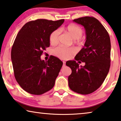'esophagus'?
<instances>
[{"instance_id":"esophagus-1","label":"esophagus","mask_w":121,"mask_h":121,"mask_svg":"<svg viewBox=\"0 0 121 121\" xmlns=\"http://www.w3.org/2000/svg\"><path fill=\"white\" fill-rule=\"evenodd\" d=\"M65 63H66V62L65 61H63V67H64L65 66Z\"/></svg>"}]
</instances>
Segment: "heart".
Segmentation results:
<instances>
[{
	"mask_svg": "<svg viewBox=\"0 0 121 121\" xmlns=\"http://www.w3.org/2000/svg\"><path fill=\"white\" fill-rule=\"evenodd\" d=\"M63 31L74 40L76 44H80L81 43V38L83 34V30L80 26L76 24H70L64 28ZM59 31L58 30H54L51 33L49 36L50 43L52 45H56L59 41ZM53 54L57 57L61 59H68L75 52V49L73 48H66L59 46L53 50Z\"/></svg>",
	"mask_w": 121,
	"mask_h": 121,
	"instance_id": "heart-1",
	"label": "heart"
}]
</instances>
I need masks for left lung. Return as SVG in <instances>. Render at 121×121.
Segmentation results:
<instances>
[{"mask_svg": "<svg viewBox=\"0 0 121 121\" xmlns=\"http://www.w3.org/2000/svg\"><path fill=\"white\" fill-rule=\"evenodd\" d=\"M73 22L82 25L86 32V41L75 59L85 64L79 66L75 60L67 61L72 73L68 77L69 87L75 92L88 95L97 90L105 80L111 62V41L102 24L93 17H85Z\"/></svg>", "mask_w": 121, "mask_h": 121, "instance_id": "obj_1", "label": "left lung"}]
</instances>
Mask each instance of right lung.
<instances>
[{
  "instance_id": "right-lung-1",
  "label": "right lung",
  "mask_w": 121,
  "mask_h": 121,
  "mask_svg": "<svg viewBox=\"0 0 121 121\" xmlns=\"http://www.w3.org/2000/svg\"><path fill=\"white\" fill-rule=\"evenodd\" d=\"M64 22V19L30 21L17 35L11 52L14 76L21 87L30 94L40 95L54 86L63 62L54 56L46 61L40 56L50 46V35Z\"/></svg>"
}]
</instances>
